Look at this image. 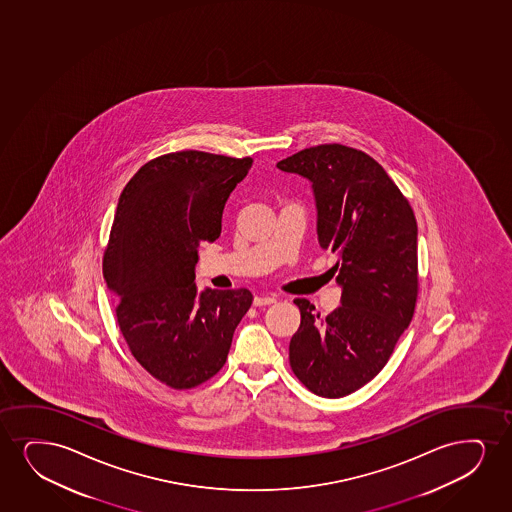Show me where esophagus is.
I'll list each match as a JSON object with an SVG mask.
<instances>
[{"mask_svg": "<svg viewBox=\"0 0 512 512\" xmlns=\"http://www.w3.org/2000/svg\"><path fill=\"white\" fill-rule=\"evenodd\" d=\"M254 306H266L273 305V303H277V298H275V294H266V296H256L254 298Z\"/></svg>", "mask_w": 512, "mask_h": 512, "instance_id": "obj_1", "label": "esophagus"}]
</instances>
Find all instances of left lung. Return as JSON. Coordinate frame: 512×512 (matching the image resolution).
Returning <instances> with one entry per match:
<instances>
[{"label": "left lung", "mask_w": 512, "mask_h": 512, "mask_svg": "<svg viewBox=\"0 0 512 512\" xmlns=\"http://www.w3.org/2000/svg\"><path fill=\"white\" fill-rule=\"evenodd\" d=\"M313 183L318 242L336 254L341 306L327 317L294 299L301 325L289 344L294 376L324 398L362 388L384 369L419 294L414 209L362 150L324 143L277 162Z\"/></svg>", "instance_id": "left-lung-1"}]
</instances>
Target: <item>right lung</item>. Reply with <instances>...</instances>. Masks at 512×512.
I'll return each mask as SVG.
<instances>
[{
	"label": "right lung",
	"instance_id": "add662e5",
	"mask_svg": "<svg viewBox=\"0 0 512 512\" xmlns=\"http://www.w3.org/2000/svg\"><path fill=\"white\" fill-rule=\"evenodd\" d=\"M251 157L180 150L145 162L126 183L104 279L136 362L173 389H192L227 362L233 330L253 305L247 289H195L197 247L220 237L221 216Z\"/></svg>",
	"mask_w": 512,
	"mask_h": 512
}]
</instances>
